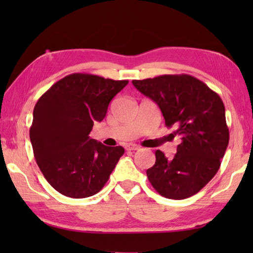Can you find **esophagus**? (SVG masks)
<instances>
[{
  "label": "esophagus",
  "instance_id": "esophagus-1",
  "mask_svg": "<svg viewBox=\"0 0 253 253\" xmlns=\"http://www.w3.org/2000/svg\"><path fill=\"white\" fill-rule=\"evenodd\" d=\"M125 148H126V151H138L139 146L136 144H127Z\"/></svg>",
  "mask_w": 253,
  "mask_h": 253
}]
</instances>
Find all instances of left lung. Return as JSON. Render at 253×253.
I'll return each mask as SVG.
<instances>
[{"mask_svg":"<svg viewBox=\"0 0 253 253\" xmlns=\"http://www.w3.org/2000/svg\"><path fill=\"white\" fill-rule=\"evenodd\" d=\"M132 84L160 107L165 125L178 136L176 154L168 158L156 151V162L146 170L162 196L183 200L198 193L220 169L229 144L223 101L202 81L188 75H164Z\"/></svg>","mask_w":253,"mask_h":253,"instance_id":"1","label":"left lung"}]
</instances>
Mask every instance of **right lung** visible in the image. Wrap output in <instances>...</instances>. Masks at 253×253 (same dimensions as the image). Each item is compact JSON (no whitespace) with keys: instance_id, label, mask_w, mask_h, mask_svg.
<instances>
[{"instance_id":"right-lung-1","label":"right lung","mask_w":253,"mask_h":253,"mask_svg":"<svg viewBox=\"0 0 253 253\" xmlns=\"http://www.w3.org/2000/svg\"><path fill=\"white\" fill-rule=\"evenodd\" d=\"M127 84V80L72 74L38 100L30 139L38 166L59 193L72 199L88 198L108 181L125 149L105 146L89 134Z\"/></svg>"}]
</instances>
